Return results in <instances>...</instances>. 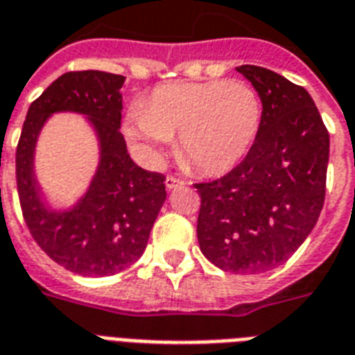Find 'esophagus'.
<instances>
[{"label": "esophagus", "mask_w": 355, "mask_h": 355, "mask_svg": "<svg viewBox=\"0 0 355 355\" xmlns=\"http://www.w3.org/2000/svg\"><path fill=\"white\" fill-rule=\"evenodd\" d=\"M164 185H166V189H175V187L183 185V181L174 178V175H168V178L164 180Z\"/></svg>", "instance_id": "34e87169"}]
</instances>
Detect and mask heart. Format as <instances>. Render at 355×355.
Wrapping results in <instances>:
<instances>
[{
  "instance_id": "b5f03b06",
  "label": "heart",
  "mask_w": 355,
  "mask_h": 355,
  "mask_svg": "<svg viewBox=\"0 0 355 355\" xmlns=\"http://www.w3.org/2000/svg\"><path fill=\"white\" fill-rule=\"evenodd\" d=\"M261 118L259 92L246 81L170 83L131 109L128 133L152 153L178 135L183 161L203 174H224L248 155Z\"/></svg>"
}]
</instances>
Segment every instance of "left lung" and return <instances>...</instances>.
<instances>
[{"instance_id": "left-lung-1", "label": "left lung", "mask_w": 355, "mask_h": 355, "mask_svg": "<svg viewBox=\"0 0 355 355\" xmlns=\"http://www.w3.org/2000/svg\"><path fill=\"white\" fill-rule=\"evenodd\" d=\"M259 92L261 129L241 163L200 194L198 243L213 265L259 274L295 254L322 211L329 135L304 87L261 66H239Z\"/></svg>"}]
</instances>
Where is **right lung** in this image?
<instances>
[{
  "label": "right lung",
  "mask_w": 355,
  "mask_h": 355,
  "mask_svg": "<svg viewBox=\"0 0 355 355\" xmlns=\"http://www.w3.org/2000/svg\"><path fill=\"white\" fill-rule=\"evenodd\" d=\"M123 79L98 70L62 73L31 103L16 148V185L27 230L55 263L81 276H112L133 265L166 198L164 175L137 166L120 133ZM57 110L89 114L102 144L91 191L62 216L40 203L32 178L37 131Z\"/></svg>",
  "instance_id": "obj_1"
}]
</instances>
